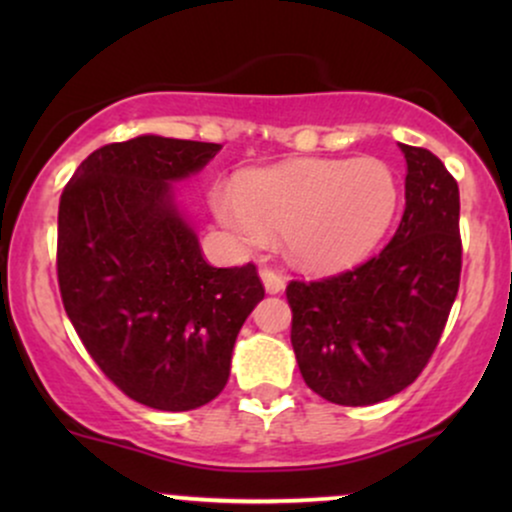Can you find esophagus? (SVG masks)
I'll return each mask as SVG.
<instances>
[{
	"label": "esophagus",
	"mask_w": 512,
	"mask_h": 512,
	"mask_svg": "<svg viewBox=\"0 0 512 512\" xmlns=\"http://www.w3.org/2000/svg\"><path fill=\"white\" fill-rule=\"evenodd\" d=\"M260 276H262L264 289H267V293H281V291H284L286 279H284V276H281L279 272H276V269L264 267L262 272H260Z\"/></svg>",
	"instance_id": "34e87169"
}]
</instances>
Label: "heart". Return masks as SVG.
<instances>
[{
	"label": "heart",
	"mask_w": 512,
	"mask_h": 512,
	"mask_svg": "<svg viewBox=\"0 0 512 512\" xmlns=\"http://www.w3.org/2000/svg\"><path fill=\"white\" fill-rule=\"evenodd\" d=\"M397 207V173L370 156L250 170L236 180V195H214L216 216L245 248H262L269 233H284L291 260L313 272L373 250L390 231Z\"/></svg>",
	"instance_id": "b5f03b06"
}]
</instances>
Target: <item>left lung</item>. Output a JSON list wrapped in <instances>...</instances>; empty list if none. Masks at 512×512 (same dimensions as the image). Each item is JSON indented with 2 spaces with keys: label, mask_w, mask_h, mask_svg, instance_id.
I'll return each mask as SVG.
<instances>
[{
  "label": "left lung",
  "mask_w": 512,
  "mask_h": 512,
  "mask_svg": "<svg viewBox=\"0 0 512 512\" xmlns=\"http://www.w3.org/2000/svg\"><path fill=\"white\" fill-rule=\"evenodd\" d=\"M407 158L404 214L378 255L317 281H289L291 344L305 385L342 407L409 387L431 361L460 289V190L436 154Z\"/></svg>",
  "instance_id": "obj_1"
}]
</instances>
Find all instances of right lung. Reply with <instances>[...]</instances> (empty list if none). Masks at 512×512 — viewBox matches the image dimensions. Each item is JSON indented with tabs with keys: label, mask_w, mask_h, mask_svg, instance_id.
<instances>
[{
	"label": "right lung",
	"mask_w": 512,
	"mask_h": 512,
	"mask_svg": "<svg viewBox=\"0 0 512 512\" xmlns=\"http://www.w3.org/2000/svg\"><path fill=\"white\" fill-rule=\"evenodd\" d=\"M219 149L156 134L105 144L60 197L64 310L105 378L151 409L190 411L219 395L240 327L264 298L255 264L211 267L173 204L170 182Z\"/></svg>",
	"instance_id": "add662e5"
}]
</instances>
